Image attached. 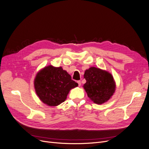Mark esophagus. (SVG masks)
<instances>
[{
	"instance_id": "obj_1",
	"label": "esophagus",
	"mask_w": 149,
	"mask_h": 149,
	"mask_svg": "<svg viewBox=\"0 0 149 149\" xmlns=\"http://www.w3.org/2000/svg\"><path fill=\"white\" fill-rule=\"evenodd\" d=\"M77 83H78V84H79V86H81V81H80V80L77 81Z\"/></svg>"
}]
</instances>
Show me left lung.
I'll list each match as a JSON object with an SVG mask.
<instances>
[{
	"label": "left lung",
	"instance_id": "1",
	"mask_svg": "<svg viewBox=\"0 0 149 149\" xmlns=\"http://www.w3.org/2000/svg\"><path fill=\"white\" fill-rule=\"evenodd\" d=\"M86 80L83 88L93 103L103 104L110 100L115 92L116 83L112 75L105 70L91 67L85 70Z\"/></svg>",
	"mask_w": 149,
	"mask_h": 149
}]
</instances>
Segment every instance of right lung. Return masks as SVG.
Listing matches in <instances>:
<instances>
[{"instance_id": "1", "label": "right lung", "mask_w": 149, "mask_h": 149, "mask_svg": "<svg viewBox=\"0 0 149 149\" xmlns=\"http://www.w3.org/2000/svg\"><path fill=\"white\" fill-rule=\"evenodd\" d=\"M37 95L49 106H57L66 100L70 89L78 86L61 67L47 66L37 73L34 81Z\"/></svg>"}]
</instances>
